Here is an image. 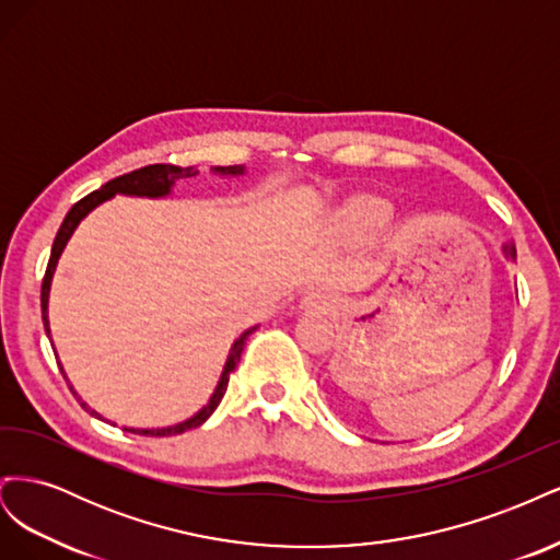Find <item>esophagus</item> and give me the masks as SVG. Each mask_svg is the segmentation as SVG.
<instances>
[{
  "mask_svg": "<svg viewBox=\"0 0 560 560\" xmlns=\"http://www.w3.org/2000/svg\"><path fill=\"white\" fill-rule=\"evenodd\" d=\"M301 308H306V311H329L331 308V296L325 294V292H319V290H313V292H308L306 296L301 299Z\"/></svg>",
  "mask_w": 560,
  "mask_h": 560,
  "instance_id": "obj_1",
  "label": "esophagus"
}]
</instances>
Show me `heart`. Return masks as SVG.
I'll return each mask as SVG.
<instances>
[{
	"label": "heart",
	"mask_w": 560,
	"mask_h": 560,
	"mask_svg": "<svg viewBox=\"0 0 560 560\" xmlns=\"http://www.w3.org/2000/svg\"><path fill=\"white\" fill-rule=\"evenodd\" d=\"M393 208L389 202L376 196H354L338 212V224L346 229L350 235H371L387 224Z\"/></svg>",
	"instance_id": "obj_1"
}]
</instances>
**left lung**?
<instances>
[{
	"instance_id": "obj_1",
	"label": "left lung",
	"mask_w": 560,
	"mask_h": 560,
	"mask_svg": "<svg viewBox=\"0 0 560 560\" xmlns=\"http://www.w3.org/2000/svg\"><path fill=\"white\" fill-rule=\"evenodd\" d=\"M504 252H506V257H516V249L510 245H504Z\"/></svg>"
}]
</instances>
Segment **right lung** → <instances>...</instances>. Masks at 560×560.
<instances>
[{
    "label": "right lung",
    "mask_w": 560,
    "mask_h": 560,
    "mask_svg": "<svg viewBox=\"0 0 560 560\" xmlns=\"http://www.w3.org/2000/svg\"><path fill=\"white\" fill-rule=\"evenodd\" d=\"M214 173H219V175H243V173H245V167H243V165L214 167ZM194 175H198V171H194V167H179V165H167V163L144 165V167H140V171H132V173H128V175H121V177H116V179H112V182L103 184V186H100L97 191H93V194H89L86 198H81L79 202H74L72 210L67 212L65 222L60 224V229H58V233H56L54 249H50V259H48L46 273H44V282H42V319H44V329H46V334L50 331V329H48V292H50V280H54L56 266H58V259H60V254H62L65 245H67V241L72 238V233H74V229L79 226L81 219L86 217L93 208H97L100 202L109 200L114 194L161 198V196H167V194H171L173 184H175L177 179H182V177H194ZM254 329H257V327L247 329V331L238 338V341L233 343V348H231V352H229V360H226L224 371H222V378H219V383H217V387H214V393H212L210 401H208L206 406H202V409H200L196 416H191L189 420L179 422V425H171V428H156V430H135V428H124V430H126V432H132V434H144V436H171V434H182V432H186V430H191V428L202 425V422H206V420L214 413V409L219 406V401H222V397H224V393H226V387H229V376H231V371L235 369V364L241 362V354H243L245 341H247V336H249ZM60 371H62V366H60ZM70 389H72V385H70ZM72 393H74V389H72ZM74 397H77V393H74ZM79 401H81V399H79ZM81 406H83V409H86L91 416H95V418H103V416H100L97 411L89 409V404H86V401H81Z\"/></svg>",
    "instance_id": "obj_1"
}]
</instances>
